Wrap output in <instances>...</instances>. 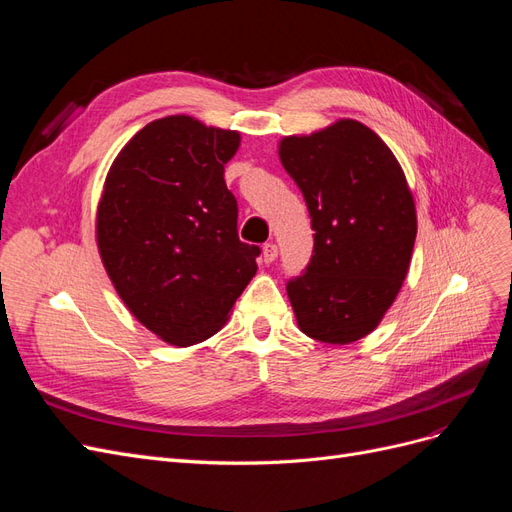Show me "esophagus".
I'll use <instances>...</instances> for the list:
<instances>
[{
    "label": "esophagus",
    "mask_w": 512,
    "mask_h": 512,
    "mask_svg": "<svg viewBox=\"0 0 512 512\" xmlns=\"http://www.w3.org/2000/svg\"><path fill=\"white\" fill-rule=\"evenodd\" d=\"M275 258H277V245L265 243V247H262V260H265L267 265H271V262H275Z\"/></svg>",
    "instance_id": "obj_1"
}]
</instances>
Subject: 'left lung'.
<instances>
[{"mask_svg": "<svg viewBox=\"0 0 512 512\" xmlns=\"http://www.w3.org/2000/svg\"><path fill=\"white\" fill-rule=\"evenodd\" d=\"M280 160L316 230L309 265L286 284L299 329L324 344L356 342L378 327L408 275L416 209L404 170L354 119L282 138Z\"/></svg>", "mask_w": 512, "mask_h": 512, "instance_id": "obj_1", "label": "left lung"}]
</instances>
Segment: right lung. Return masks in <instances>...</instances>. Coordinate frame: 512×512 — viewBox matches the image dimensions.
<instances>
[{
    "label": "right lung",
    "instance_id": "1",
    "mask_svg": "<svg viewBox=\"0 0 512 512\" xmlns=\"http://www.w3.org/2000/svg\"><path fill=\"white\" fill-rule=\"evenodd\" d=\"M241 136L188 115L147 123L104 181L96 239L121 301L164 342L218 333L256 275L258 245L239 241L224 164Z\"/></svg>",
    "mask_w": 512,
    "mask_h": 512
}]
</instances>
